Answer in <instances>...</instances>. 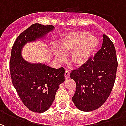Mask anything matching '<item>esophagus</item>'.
I'll return each mask as SVG.
<instances>
[{
    "label": "esophagus",
    "instance_id": "obj_1",
    "mask_svg": "<svg viewBox=\"0 0 126 126\" xmlns=\"http://www.w3.org/2000/svg\"><path fill=\"white\" fill-rule=\"evenodd\" d=\"M65 79H67L69 78V71L67 70H66L65 72Z\"/></svg>",
    "mask_w": 126,
    "mask_h": 126
}]
</instances>
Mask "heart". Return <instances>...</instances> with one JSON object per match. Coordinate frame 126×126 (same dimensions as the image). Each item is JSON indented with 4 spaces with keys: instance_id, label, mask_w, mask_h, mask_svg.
Returning a JSON list of instances; mask_svg holds the SVG:
<instances>
[{
    "instance_id": "heart-1",
    "label": "heart",
    "mask_w": 126,
    "mask_h": 126,
    "mask_svg": "<svg viewBox=\"0 0 126 126\" xmlns=\"http://www.w3.org/2000/svg\"><path fill=\"white\" fill-rule=\"evenodd\" d=\"M99 44L95 36L88 35L85 32H70L61 39L59 43L60 52L56 51L55 57L58 61H65L64 55L72 53L70 62L76 67L83 65L87 62Z\"/></svg>"
}]
</instances>
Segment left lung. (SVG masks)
<instances>
[{
  "label": "left lung",
  "mask_w": 126,
  "mask_h": 126,
  "mask_svg": "<svg viewBox=\"0 0 126 126\" xmlns=\"http://www.w3.org/2000/svg\"><path fill=\"white\" fill-rule=\"evenodd\" d=\"M102 47L94 57L79 68L71 70L70 78L76 84L72 100L82 111H94L108 98L116 78L118 62L115 48L108 36L103 35Z\"/></svg>",
  "instance_id": "8db88e82"
}]
</instances>
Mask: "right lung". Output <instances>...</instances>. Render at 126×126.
<instances>
[{
  "mask_svg": "<svg viewBox=\"0 0 126 126\" xmlns=\"http://www.w3.org/2000/svg\"><path fill=\"white\" fill-rule=\"evenodd\" d=\"M53 28L52 25L32 24L20 33L11 49L9 69L12 84L22 103L36 113H43L52 105L59 84L65 81V70L28 63L21 57V49L28 42L41 38Z\"/></svg>",
  "mask_w": 126,
  "mask_h": 126,
  "instance_id": "right-lung-1",
  "label": "right lung"
}]
</instances>
